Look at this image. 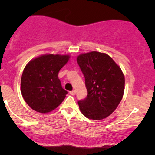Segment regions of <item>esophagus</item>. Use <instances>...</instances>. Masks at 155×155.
Masks as SVG:
<instances>
[{
	"instance_id": "obj_1",
	"label": "esophagus",
	"mask_w": 155,
	"mask_h": 155,
	"mask_svg": "<svg viewBox=\"0 0 155 155\" xmlns=\"http://www.w3.org/2000/svg\"><path fill=\"white\" fill-rule=\"evenodd\" d=\"M70 94H71V95H75V94H76V91H75V90L70 91Z\"/></svg>"
}]
</instances>
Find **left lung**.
Returning <instances> with one entry per match:
<instances>
[{"mask_svg":"<svg viewBox=\"0 0 155 155\" xmlns=\"http://www.w3.org/2000/svg\"><path fill=\"white\" fill-rule=\"evenodd\" d=\"M85 80L87 95L78 101L83 115L89 119L107 118L118 107L124 91L121 68L105 53L91 51L77 57Z\"/></svg>","mask_w":155,"mask_h":155,"instance_id":"obj_1","label":"left lung"}]
</instances>
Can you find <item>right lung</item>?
<instances>
[{"label": "right lung", "instance_id": "obj_1", "mask_svg": "<svg viewBox=\"0 0 155 155\" xmlns=\"http://www.w3.org/2000/svg\"><path fill=\"white\" fill-rule=\"evenodd\" d=\"M69 58L68 54H44L26 65L21 79V91L31 109L47 113L64 100L68 91L61 86L58 73Z\"/></svg>", "mask_w": 155, "mask_h": 155}]
</instances>
